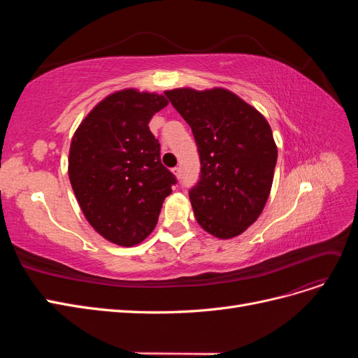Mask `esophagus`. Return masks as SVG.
<instances>
[{
    "instance_id": "34e87169",
    "label": "esophagus",
    "mask_w": 358,
    "mask_h": 358,
    "mask_svg": "<svg viewBox=\"0 0 358 358\" xmlns=\"http://www.w3.org/2000/svg\"><path fill=\"white\" fill-rule=\"evenodd\" d=\"M171 173L179 179L180 175H182V170H180V167H173V169H171Z\"/></svg>"
}]
</instances>
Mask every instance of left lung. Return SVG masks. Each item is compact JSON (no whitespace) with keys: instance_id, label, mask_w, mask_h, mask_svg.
<instances>
[{"instance_id":"obj_1","label":"left lung","mask_w":358,"mask_h":358,"mask_svg":"<svg viewBox=\"0 0 358 358\" xmlns=\"http://www.w3.org/2000/svg\"><path fill=\"white\" fill-rule=\"evenodd\" d=\"M192 129L200 180L189 200L197 222L220 239L242 234L262 215L272 189L278 148L255 107L229 90L164 92Z\"/></svg>"}]
</instances>
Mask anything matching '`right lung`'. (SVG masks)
I'll use <instances>...</instances> for the list:
<instances>
[{"label": "right lung", "mask_w": 358, "mask_h": 358, "mask_svg": "<svg viewBox=\"0 0 358 358\" xmlns=\"http://www.w3.org/2000/svg\"><path fill=\"white\" fill-rule=\"evenodd\" d=\"M164 95L122 90L107 95L71 138L69 178L85 218L104 239L134 246L152 233L178 182L161 164L149 121Z\"/></svg>", "instance_id": "right-lung-1"}]
</instances>
